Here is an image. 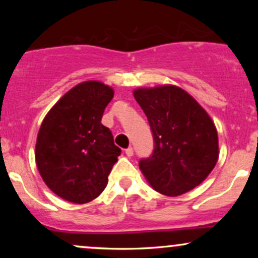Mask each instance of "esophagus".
Returning <instances> with one entry per match:
<instances>
[{"label":"esophagus","mask_w":258,"mask_h":258,"mask_svg":"<svg viewBox=\"0 0 258 258\" xmlns=\"http://www.w3.org/2000/svg\"><path fill=\"white\" fill-rule=\"evenodd\" d=\"M125 153H126V155L128 156V158H131V156H133V148L132 147L127 148V149L125 150Z\"/></svg>","instance_id":"obj_1"}]
</instances>
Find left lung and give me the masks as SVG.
Returning <instances> with one entry per match:
<instances>
[{
    "instance_id": "1",
    "label": "left lung",
    "mask_w": 258,
    "mask_h": 258,
    "mask_svg": "<svg viewBox=\"0 0 258 258\" xmlns=\"http://www.w3.org/2000/svg\"><path fill=\"white\" fill-rule=\"evenodd\" d=\"M133 96L154 136L153 155L139 168L150 185L166 197H178L206 179L217 164L218 135L205 109L174 85L141 87Z\"/></svg>"
}]
</instances>
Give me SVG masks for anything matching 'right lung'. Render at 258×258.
Masks as SVG:
<instances>
[{"label": "right lung", "mask_w": 258, "mask_h": 258, "mask_svg": "<svg viewBox=\"0 0 258 258\" xmlns=\"http://www.w3.org/2000/svg\"><path fill=\"white\" fill-rule=\"evenodd\" d=\"M114 97L110 86L96 80L76 85L47 112L38 131L35 159L43 182L74 204L102 194L121 149L103 126L105 106Z\"/></svg>", "instance_id": "1"}]
</instances>
